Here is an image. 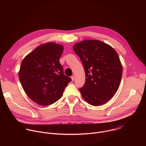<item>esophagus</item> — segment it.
<instances>
[{
    "label": "esophagus",
    "mask_w": 146,
    "mask_h": 146,
    "mask_svg": "<svg viewBox=\"0 0 146 146\" xmlns=\"http://www.w3.org/2000/svg\"><path fill=\"white\" fill-rule=\"evenodd\" d=\"M71 78H72V81H74V79H75V76L73 75V76H71Z\"/></svg>",
    "instance_id": "34e87169"
}]
</instances>
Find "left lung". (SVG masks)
Masks as SVG:
<instances>
[{
  "mask_svg": "<svg viewBox=\"0 0 146 146\" xmlns=\"http://www.w3.org/2000/svg\"><path fill=\"white\" fill-rule=\"evenodd\" d=\"M86 74V82L80 88L82 96L90 105L98 106L108 102L117 92L122 68L114 49L99 40H86L73 46Z\"/></svg>",
  "mask_w": 146,
  "mask_h": 146,
  "instance_id": "obj_1",
  "label": "left lung"
}]
</instances>
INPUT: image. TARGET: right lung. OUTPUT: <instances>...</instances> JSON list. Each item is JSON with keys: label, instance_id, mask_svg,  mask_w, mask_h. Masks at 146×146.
<instances>
[{"label": "right lung", "instance_id": "right-lung-1", "mask_svg": "<svg viewBox=\"0 0 146 146\" xmlns=\"http://www.w3.org/2000/svg\"><path fill=\"white\" fill-rule=\"evenodd\" d=\"M64 47L47 43L36 47L21 64L19 78L31 99L42 106L58 100L71 78L64 74L59 58Z\"/></svg>", "mask_w": 146, "mask_h": 146}]
</instances>
